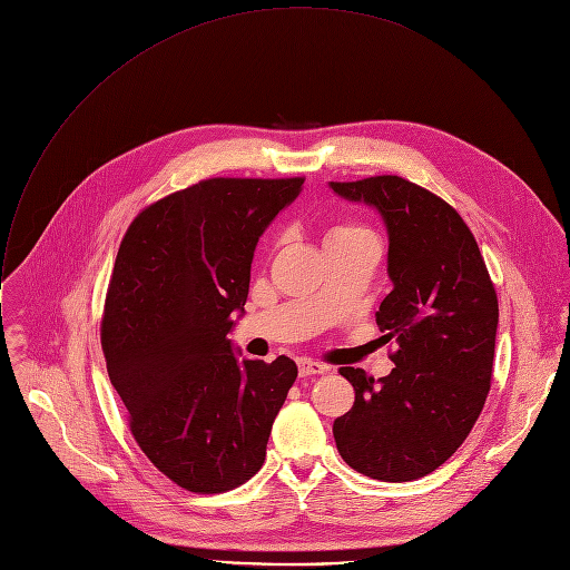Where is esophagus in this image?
<instances>
[{"label":"esophagus","mask_w":570,"mask_h":570,"mask_svg":"<svg viewBox=\"0 0 570 570\" xmlns=\"http://www.w3.org/2000/svg\"><path fill=\"white\" fill-rule=\"evenodd\" d=\"M299 376L306 379V376H315V374H324L330 367L322 365V363H315V361H299Z\"/></svg>","instance_id":"34e87169"}]
</instances>
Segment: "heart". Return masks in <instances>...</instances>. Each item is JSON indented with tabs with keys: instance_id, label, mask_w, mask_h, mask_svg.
Here are the masks:
<instances>
[{
	"instance_id": "obj_1",
	"label": "heart",
	"mask_w": 570,
	"mask_h": 570,
	"mask_svg": "<svg viewBox=\"0 0 570 570\" xmlns=\"http://www.w3.org/2000/svg\"><path fill=\"white\" fill-rule=\"evenodd\" d=\"M361 232H367V229L363 225L352 223V220H338V223L330 225L327 236H324V243L336 240V238H345V236H354V234H361Z\"/></svg>"
}]
</instances>
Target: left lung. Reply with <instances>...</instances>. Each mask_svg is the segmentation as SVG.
Wrapping results in <instances>:
<instances>
[{
    "label": "left lung",
    "mask_w": 570,
    "mask_h": 570,
    "mask_svg": "<svg viewBox=\"0 0 570 570\" xmlns=\"http://www.w3.org/2000/svg\"><path fill=\"white\" fill-rule=\"evenodd\" d=\"M385 220L394 288L376 311L394 367L374 381L341 367L352 411L334 422L343 460L383 482L417 480L466 440L492 387L499 297L462 216L433 191L399 178L332 183Z\"/></svg>",
    "instance_id": "obj_1"
}]
</instances>
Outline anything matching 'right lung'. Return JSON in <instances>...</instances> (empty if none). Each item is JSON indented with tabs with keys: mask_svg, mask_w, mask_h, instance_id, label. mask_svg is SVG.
I'll return each instance as SVG.
<instances>
[{
	"mask_svg": "<svg viewBox=\"0 0 570 570\" xmlns=\"http://www.w3.org/2000/svg\"><path fill=\"white\" fill-rule=\"evenodd\" d=\"M304 178H209L128 225L101 317L108 376L146 458L194 494H223L266 460L297 365L238 361L232 313L268 223Z\"/></svg>",
	"mask_w": 570,
	"mask_h": 570,
	"instance_id": "add662e5",
	"label": "right lung"
}]
</instances>
